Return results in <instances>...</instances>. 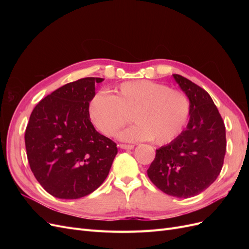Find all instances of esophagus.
I'll list each match as a JSON object with an SVG mask.
<instances>
[{
    "instance_id": "esophagus-1",
    "label": "esophagus",
    "mask_w": 249,
    "mask_h": 249,
    "mask_svg": "<svg viewBox=\"0 0 249 249\" xmlns=\"http://www.w3.org/2000/svg\"><path fill=\"white\" fill-rule=\"evenodd\" d=\"M119 147L123 148V149H133L134 145H132V144H119Z\"/></svg>"
}]
</instances>
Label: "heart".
<instances>
[{"mask_svg": "<svg viewBox=\"0 0 249 249\" xmlns=\"http://www.w3.org/2000/svg\"><path fill=\"white\" fill-rule=\"evenodd\" d=\"M191 104L182 90L149 80L122 83L116 95L95 93L88 104V115L95 129L112 136L131 114L135 124L118 135L127 141L152 139L156 144L172 142L183 132L190 116Z\"/></svg>", "mask_w": 249, "mask_h": 249, "instance_id": "obj_1", "label": "heart"}]
</instances>
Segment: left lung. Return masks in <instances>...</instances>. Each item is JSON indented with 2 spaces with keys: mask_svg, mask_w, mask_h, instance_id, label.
I'll return each instance as SVG.
<instances>
[{
  "mask_svg": "<svg viewBox=\"0 0 249 249\" xmlns=\"http://www.w3.org/2000/svg\"><path fill=\"white\" fill-rule=\"evenodd\" d=\"M173 78L189 97L190 119L178 138L156 150L147 176L164 193L188 198L219 176L227 150L225 125L205 89L179 74Z\"/></svg>",
  "mask_w": 249,
  "mask_h": 249,
  "instance_id": "1",
  "label": "left lung"
}]
</instances>
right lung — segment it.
Segmentation results:
<instances>
[{"label": "right lung", "instance_id": "obj_1", "mask_svg": "<svg viewBox=\"0 0 249 249\" xmlns=\"http://www.w3.org/2000/svg\"><path fill=\"white\" fill-rule=\"evenodd\" d=\"M102 78H83L42 99L30 115L25 133L34 177L51 195L76 199L106 179L117 154L114 141L97 132L88 104Z\"/></svg>", "mask_w": 249, "mask_h": 249}]
</instances>
